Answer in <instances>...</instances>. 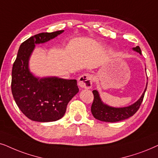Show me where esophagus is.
Returning a JSON list of instances; mask_svg holds the SVG:
<instances>
[{
  "mask_svg": "<svg viewBox=\"0 0 158 158\" xmlns=\"http://www.w3.org/2000/svg\"><path fill=\"white\" fill-rule=\"evenodd\" d=\"M93 82V77L89 73H85L78 79V85L81 88L90 89Z\"/></svg>",
  "mask_w": 158,
  "mask_h": 158,
  "instance_id": "1",
  "label": "esophagus"
}]
</instances>
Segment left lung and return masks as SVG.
<instances>
[{
  "instance_id": "8db88e82",
  "label": "left lung",
  "mask_w": 158,
  "mask_h": 158,
  "mask_svg": "<svg viewBox=\"0 0 158 158\" xmlns=\"http://www.w3.org/2000/svg\"><path fill=\"white\" fill-rule=\"evenodd\" d=\"M132 49L142 55V51L139 46L133 48ZM147 87H148V83H147L146 88H145L142 96L136 102L131 106L123 107V108H114V107H111L104 103L101 100L98 91L93 90L92 92L94 94V100L91 107L92 115L99 121L106 122H118L129 118L135 114L136 111L139 108L143 101V98H144V93L146 92Z\"/></svg>"
}]
</instances>
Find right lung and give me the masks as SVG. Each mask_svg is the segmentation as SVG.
<instances>
[{"label": "right lung", "mask_w": 158, "mask_h": 158, "mask_svg": "<svg viewBox=\"0 0 158 158\" xmlns=\"http://www.w3.org/2000/svg\"><path fill=\"white\" fill-rule=\"evenodd\" d=\"M43 32L22 43L12 68L11 92L21 111L31 121H56L64 116L69 102L79 92L76 79L35 77L29 60L35 45L45 43L64 32Z\"/></svg>", "instance_id": "1"}]
</instances>
